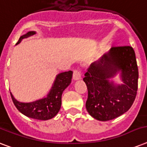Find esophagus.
<instances>
[{
    "mask_svg": "<svg viewBox=\"0 0 147 147\" xmlns=\"http://www.w3.org/2000/svg\"><path fill=\"white\" fill-rule=\"evenodd\" d=\"M81 78V71L79 70H74L73 71V79L74 80H79Z\"/></svg>",
    "mask_w": 147,
    "mask_h": 147,
    "instance_id": "1",
    "label": "esophagus"
}]
</instances>
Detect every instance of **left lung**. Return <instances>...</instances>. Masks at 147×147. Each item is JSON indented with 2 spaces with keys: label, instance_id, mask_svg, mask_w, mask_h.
Returning <instances> with one entry per match:
<instances>
[{
  "label": "left lung",
  "instance_id": "left-lung-1",
  "mask_svg": "<svg viewBox=\"0 0 147 147\" xmlns=\"http://www.w3.org/2000/svg\"><path fill=\"white\" fill-rule=\"evenodd\" d=\"M119 75L121 84L113 81ZM138 67L131 47H112L92 63L83 80L88 88V112L98 121L118 117L132 106L138 86Z\"/></svg>",
  "mask_w": 147,
  "mask_h": 147
}]
</instances>
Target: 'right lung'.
<instances>
[{"label": "right lung", "instance_id": "add662e5", "mask_svg": "<svg viewBox=\"0 0 147 147\" xmlns=\"http://www.w3.org/2000/svg\"><path fill=\"white\" fill-rule=\"evenodd\" d=\"M35 31H29L20 37L17 44H19L24 39L35 35ZM72 71H68L59 73L55 76L50 91L44 98L32 102H20L15 99L12 93L10 95L13 102L20 113L25 116L36 120L47 121L58 114L62 105V94L71 82Z\"/></svg>", "mask_w": 147, "mask_h": 147}]
</instances>
